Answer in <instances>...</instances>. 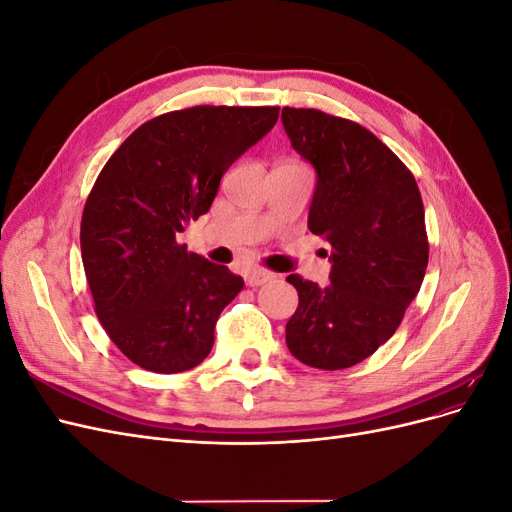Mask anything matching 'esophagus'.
<instances>
[{
    "label": "esophagus",
    "instance_id": "esophagus-1",
    "mask_svg": "<svg viewBox=\"0 0 512 512\" xmlns=\"http://www.w3.org/2000/svg\"><path fill=\"white\" fill-rule=\"evenodd\" d=\"M273 280V273L265 271V269H252L245 273V284L247 286H262Z\"/></svg>",
    "mask_w": 512,
    "mask_h": 512
}]
</instances>
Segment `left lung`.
Wrapping results in <instances>:
<instances>
[{"mask_svg":"<svg viewBox=\"0 0 512 512\" xmlns=\"http://www.w3.org/2000/svg\"><path fill=\"white\" fill-rule=\"evenodd\" d=\"M294 151L316 168L307 228L331 243V284L286 280L299 307L286 322L292 356L316 369L365 361L421 290L429 241L418 185L378 136L316 108H282ZM327 254V252H324Z\"/></svg>","mask_w":512,"mask_h":512,"instance_id":"left-lung-1","label":"left lung"}]
</instances>
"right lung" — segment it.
Listing matches in <instances>:
<instances>
[{"instance_id": "obj_1", "label": "right lung", "mask_w": 512, "mask_h": 512, "mask_svg": "<svg viewBox=\"0 0 512 512\" xmlns=\"http://www.w3.org/2000/svg\"><path fill=\"white\" fill-rule=\"evenodd\" d=\"M277 115L280 106L164 113L100 170L81 220L83 267L100 324L138 367L179 374L211 352L215 322L243 280L177 235L209 211L222 175Z\"/></svg>"}]
</instances>
